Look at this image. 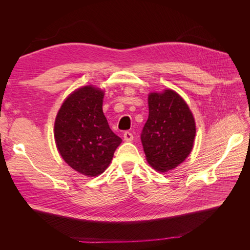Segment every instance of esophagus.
Returning a JSON list of instances; mask_svg holds the SVG:
<instances>
[{
  "instance_id": "obj_1",
  "label": "esophagus",
  "mask_w": 250,
  "mask_h": 250,
  "mask_svg": "<svg viewBox=\"0 0 250 250\" xmlns=\"http://www.w3.org/2000/svg\"><path fill=\"white\" fill-rule=\"evenodd\" d=\"M123 139L125 142H131L133 140V134L129 131H125L123 134Z\"/></svg>"
}]
</instances>
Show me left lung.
I'll use <instances>...</instances> for the list:
<instances>
[{
    "label": "left lung",
    "instance_id": "left-lung-1",
    "mask_svg": "<svg viewBox=\"0 0 250 250\" xmlns=\"http://www.w3.org/2000/svg\"><path fill=\"white\" fill-rule=\"evenodd\" d=\"M148 120L142 132L147 163L157 172H168L192 152L196 123L188 105L175 90L148 95Z\"/></svg>",
    "mask_w": 250,
    "mask_h": 250
}]
</instances>
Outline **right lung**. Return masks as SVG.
I'll list each match as a JSON object with an SVG mask.
<instances>
[{
	"mask_svg": "<svg viewBox=\"0 0 250 250\" xmlns=\"http://www.w3.org/2000/svg\"><path fill=\"white\" fill-rule=\"evenodd\" d=\"M103 98V89L81 86L65 98L55 118L54 139L60 156L87 177L106 170L122 143L104 116Z\"/></svg>",
	"mask_w": 250,
	"mask_h": 250,
	"instance_id": "right-lung-1",
	"label": "right lung"
}]
</instances>
